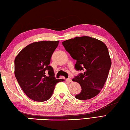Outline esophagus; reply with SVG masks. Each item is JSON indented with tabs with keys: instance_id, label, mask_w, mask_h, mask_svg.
Returning <instances> with one entry per match:
<instances>
[{
	"instance_id": "obj_1",
	"label": "esophagus",
	"mask_w": 130,
	"mask_h": 130,
	"mask_svg": "<svg viewBox=\"0 0 130 130\" xmlns=\"http://www.w3.org/2000/svg\"><path fill=\"white\" fill-rule=\"evenodd\" d=\"M67 81L70 82H72V79H71V78H69L67 79Z\"/></svg>"
}]
</instances>
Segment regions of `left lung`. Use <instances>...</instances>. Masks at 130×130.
Listing matches in <instances>:
<instances>
[{
	"label": "left lung",
	"mask_w": 130,
	"mask_h": 130,
	"mask_svg": "<svg viewBox=\"0 0 130 130\" xmlns=\"http://www.w3.org/2000/svg\"><path fill=\"white\" fill-rule=\"evenodd\" d=\"M62 45L77 61L75 69L84 71L72 79L82 88L75 98L86 100L97 95L104 86L111 65L107 46L101 40L86 36L67 40Z\"/></svg>",
	"instance_id": "obj_1"
}]
</instances>
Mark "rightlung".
I'll use <instances>...</instances> for the list:
<instances>
[{"label": "right lung", "instance_id": "right-lung-1", "mask_svg": "<svg viewBox=\"0 0 130 130\" xmlns=\"http://www.w3.org/2000/svg\"><path fill=\"white\" fill-rule=\"evenodd\" d=\"M59 41L34 42L23 49L15 59V75L23 91L37 102L46 101L52 95L57 82L53 68L49 66ZM48 72L49 75L46 76Z\"/></svg>", "mask_w": 130, "mask_h": 130}]
</instances>
